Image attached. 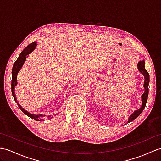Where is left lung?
I'll use <instances>...</instances> for the list:
<instances>
[{"mask_svg": "<svg viewBox=\"0 0 161 161\" xmlns=\"http://www.w3.org/2000/svg\"><path fill=\"white\" fill-rule=\"evenodd\" d=\"M137 68H138V69L140 71V72L142 73L143 75L145 77V82H144V85L143 87L145 88V92L142 96V107H141L138 110L135 111L134 113H132V115H131L129 117L128 119V122H130V121H133L137 117H138L142 112L143 111V109L146 107V104L147 103V97H148V92H149V89H148V85L149 83H150V76H149V74L147 72V70L145 68V61H139V64L137 65Z\"/></svg>", "mask_w": 161, "mask_h": 161, "instance_id": "obj_1", "label": "left lung"}]
</instances>
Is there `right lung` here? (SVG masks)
<instances>
[{"mask_svg":"<svg viewBox=\"0 0 161 161\" xmlns=\"http://www.w3.org/2000/svg\"><path fill=\"white\" fill-rule=\"evenodd\" d=\"M35 46H36V42H33L30 44L29 45L27 46L26 48L22 50V52L19 54V57L18 58V59L15 61V62L14 63V64L13 65V68H12V79H11V92H12V95L14 98L15 100V101L16 102V103L18 104V106L19 107V108H20V110L26 114L27 116H29L31 118H32L33 119H35V121H42L43 119H42V117L43 116L42 115H33L31 114L29 112H27L26 111H25L24 108H22V107L19 104V103H18L17 100L15 98V92H14V87L16 86L17 85V75L19 71V69L22 68V66L24 64L26 58L27 57V55L29 54H30L32 51L35 49ZM53 117H51L50 115L47 117L48 119H50L52 118Z\"/></svg>","mask_w":161,"mask_h":161,"instance_id":"right-lung-1","label":"right lung"}]
</instances>
